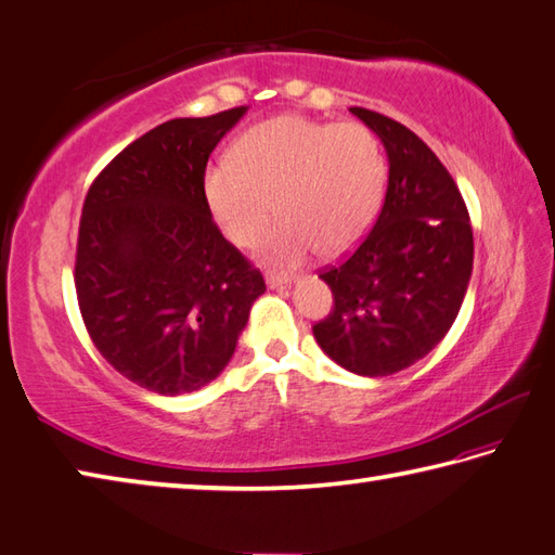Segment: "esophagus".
Returning <instances> with one entry per match:
<instances>
[{
  "instance_id": "34e87169",
  "label": "esophagus",
  "mask_w": 555,
  "mask_h": 555,
  "mask_svg": "<svg viewBox=\"0 0 555 555\" xmlns=\"http://www.w3.org/2000/svg\"><path fill=\"white\" fill-rule=\"evenodd\" d=\"M292 282V275H282V273H268L266 275V285L270 289H278V287H285Z\"/></svg>"
}]
</instances>
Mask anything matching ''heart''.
Segmentation results:
<instances>
[{
  "label": "heart",
  "mask_w": 555,
  "mask_h": 555,
  "mask_svg": "<svg viewBox=\"0 0 555 555\" xmlns=\"http://www.w3.org/2000/svg\"><path fill=\"white\" fill-rule=\"evenodd\" d=\"M232 162L207 166V210L229 242L248 248L268 229L275 201L280 224L260 246L270 268H297L317 248L343 254L379 212L386 162L362 122L278 115L234 142Z\"/></svg>",
  "instance_id": "b5f03b06"
}]
</instances>
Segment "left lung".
Here are the masks:
<instances>
[{
  "label": "left lung",
  "mask_w": 555,
  "mask_h": 555,
  "mask_svg": "<svg viewBox=\"0 0 555 555\" xmlns=\"http://www.w3.org/2000/svg\"><path fill=\"white\" fill-rule=\"evenodd\" d=\"M350 113L382 140L389 185L372 232L319 275L333 309L313 338L343 370L389 376L452 328L472 280L474 232L454 179L415 132L367 108Z\"/></svg>",
  "instance_id": "left-lung-1"
}]
</instances>
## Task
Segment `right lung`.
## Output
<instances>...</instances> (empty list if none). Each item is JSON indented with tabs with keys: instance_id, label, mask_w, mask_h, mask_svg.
Returning a JSON list of instances; mask_svg holds the SVG:
<instances>
[{
	"instance_id": "obj_1",
	"label": "right lung",
	"mask_w": 555,
	"mask_h": 555,
	"mask_svg": "<svg viewBox=\"0 0 555 555\" xmlns=\"http://www.w3.org/2000/svg\"><path fill=\"white\" fill-rule=\"evenodd\" d=\"M246 106L176 118L128 144L83 201L75 285L103 358L142 389H203L232 360L260 270L212 222L203 179Z\"/></svg>"
}]
</instances>
